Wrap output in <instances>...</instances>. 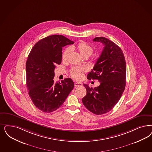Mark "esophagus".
Masks as SVG:
<instances>
[{
    "instance_id": "obj_1",
    "label": "esophagus",
    "mask_w": 152,
    "mask_h": 152,
    "mask_svg": "<svg viewBox=\"0 0 152 152\" xmlns=\"http://www.w3.org/2000/svg\"><path fill=\"white\" fill-rule=\"evenodd\" d=\"M83 86V84L81 83L77 82V83H75V87H79V86Z\"/></svg>"
}]
</instances>
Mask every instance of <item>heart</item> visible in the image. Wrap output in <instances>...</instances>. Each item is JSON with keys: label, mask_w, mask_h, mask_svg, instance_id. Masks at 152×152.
<instances>
[{"label": "heart", "mask_w": 152, "mask_h": 152, "mask_svg": "<svg viewBox=\"0 0 152 152\" xmlns=\"http://www.w3.org/2000/svg\"><path fill=\"white\" fill-rule=\"evenodd\" d=\"M71 50H75L79 53L81 57L84 58H88L92 54L93 47L87 42H82L78 43L77 45H72L71 47L66 48L63 51L62 59L63 62H66L71 53ZM86 69L84 68L75 67L70 69L69 73L71 76L75 80H80L84 76Z\"/></svg>", "instance_id": "b5f03b06"}]
</instances>
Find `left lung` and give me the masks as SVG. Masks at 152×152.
Wrapping results in <instances>:
<instances>
[{
  "label": "left lung",
  "mask_w": 152,
  "mask_h": 152,
  "mask_svg": "<svg viewBox=\"0 0 152 152\" xmlns=\"http://www.w3.org/2000/svg\"><path fill=\"white\" fill-rule=\"evenodd\" d=\"M93 41L102 42L104 48L87 78L98 80L100 85L93 88L84 84L87 93L82 102L89 111L100 115L112 110L120 99L125 88L126 66L124 53L115 42L104 37Z\"/></svg>",
  "instance_id": "obj_1"
}]
</instances>
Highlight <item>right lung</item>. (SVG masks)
<instances>
[{
    "label": "right lung",
    "mask_w": 152,
    "mask_h": 152,
    "mask_svg": "<svg viewBox=\"0 0 152 152\" xmlns=\"http://www.w3.org/2000/svg\"><path fill=\"white\" fill-rule=\"evenodd\" d=\"M74 42L61 35H53L37 42L26 63V85L35 107L45 113L57 110L74 88L72 79L54 83V69L62 62V47Z\"/></svg>",
    "instance_id": "right-lung-1"
}]
</instances>
